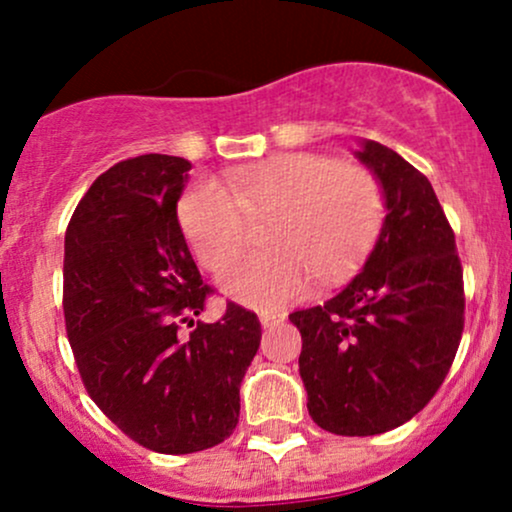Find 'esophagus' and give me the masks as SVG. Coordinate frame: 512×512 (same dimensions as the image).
<instances>
[{"instance_id":"esophagus-1","label":"esophagus","mask_w":512,"mask_h":512,"mask_svg":"<svg viewBox=\"0 0 512 512\" xmlns=\"http://www.w3.org/2000/svg\"><path fill=\"white\" fill-rule=\"evenodd\" d=\"M284 313H262L260 315V322H262V327H274V325H279V322H284Z\"/></svg>"}]
</instances>
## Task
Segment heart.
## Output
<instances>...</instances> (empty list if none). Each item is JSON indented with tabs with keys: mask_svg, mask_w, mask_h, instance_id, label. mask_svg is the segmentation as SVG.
<instances>
[{
	"mask_svg": "<svg viewBox=\"0 0 512 512\" xmlns=\"http://www.w3.org/2000/svg\"><path fill=\"white\" fill-rule=\"evenodd\" d=\"M385 219V190L361 163L320 154H286L214 180L192 182L178 199L182 236L202 267L219 272L237 256L250 220H269L270 252L223 270L233 301L274 310L308 293L310 281L334 286L366 260Z\"/></svg>",
	"mask_w": 512,
	"mask_h": 512,
	"instance_id": "obj_1",
	"label": "heart"
}]
</instances>
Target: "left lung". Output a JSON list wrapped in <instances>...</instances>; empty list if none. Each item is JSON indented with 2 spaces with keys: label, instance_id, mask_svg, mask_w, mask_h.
<instances>
[{
  "label": "left lung",
  "instance_id": "1",
  "mask_svg": "<svg viewBox=\"0 0 512 512\" xmlns=\"http://www.w3.org/2000/svg\"><path fill=\"white\" fill-rule=\"evenodd\" d=\"M361 163L385 190L378 243L351 284L289 320L313 421L337 436H378L431 402L464 330L455 233L424 173L378 142Z\"/></svg>",
  "mask_w": 512,
  "mask_h": 512
}]
</instances>
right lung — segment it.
Instances as JSON below:
<instances>
[{"label": "right lung", "mask_w": 512, "mask_h": 512, "mask_svg": "<svg viewBox=\"0 0 512 512\" xmlns=\"http://www.w3.org/2000/svg\"><path fill=\"white\" fill-rule=\"evenodd\" d=\"M190 168L166 154L115 163L88 187L64 236V325L88 397L163 455L231 436L262 337L257 315L231 301L221 320H195L211 286L178 223Z\"/></svg>", "instance_id": "obj_1"}]
</instances>
